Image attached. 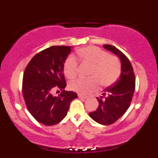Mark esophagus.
Here are the masks:
<instances>
[{
  "instance_id": "34e87169",
  "label": "esophagus",
  "mask_w": 158,
  "mask_h": 158,
  "mask_svg": "<svg viewBox=\"0 0 158 158\" xmlns=\"http://www.w3.org/2000/svg\"><path fill=\"white\" fill-rule=\"evenodd\" d=\"M78 97H79V98H80V99H87V98H88L87 96L82 95V94H78Z\"/></svg>"
}]
</instances>
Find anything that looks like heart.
<instances>
[{
  "mask_svg": "<svg viewBox=\"0 0 158 158\" xmlns=\"http://www.w3.org/2000/svg\"><path fill=\"white\" fill-rule=\"evenodd\" d=\"M77 54L83 64L91 66L89 79L78 78L69 83L71 90L86 94L99 88V82L103 87L112 85L118 80L121 73V64L118 58L109 56L102 49L88 46L79 49ZM78 63L73 56L67 58L64 64V73L68 79L77 75Z\"/></svg>",
  "mask_w": 158,
  "mask_h": 158,
  "instance_id": "heart-1",
  "label": "heart"
}]
</instances>
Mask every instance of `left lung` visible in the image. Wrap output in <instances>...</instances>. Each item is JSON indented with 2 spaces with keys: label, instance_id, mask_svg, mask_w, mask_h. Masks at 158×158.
Wrapping results in <instances>:
<instances>
[{
  "label": "left lung",
  "instance_id": "8db88e82",
  "mask_svg": "<svg viewBox=\"0 0 158 158\" xmlns=\"http://www.w3.org/2000/svg\"><path fill=\"white\" fill-rule=\"evenodd\" d=\"M103 48L113 52L120 59L121 73L113 86L103 90L102 96L97 97L99 106L89 113L90 118L102 125H110L126 112L129 108L135 89V76L129 59L115 47L104 44Z\"/></svg>",
  "mask_w": 158,
  "mask_h": 158
}]
</instances>
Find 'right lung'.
Wrapping results in <instances>:
<instances>
[{"instance_id":"obj_1","label":"right lung","mask_w":158,"mask_h":158,"mask_svg":"<svg viewBox=\"0 0 158 158\" xmlns=\"http://www.w3.org/2000/svg\"><path fill=\"white\" fill-rule=\"evenodd\" d=\"M72 47L52 46L37 53L27 64L23 77L22 92L27 108L38 122L45 126L57 124L66 117L70 104L78 97L64 89V64ZM55 87L63 90L52 96Z\"/></svg>"}]
</instances>
